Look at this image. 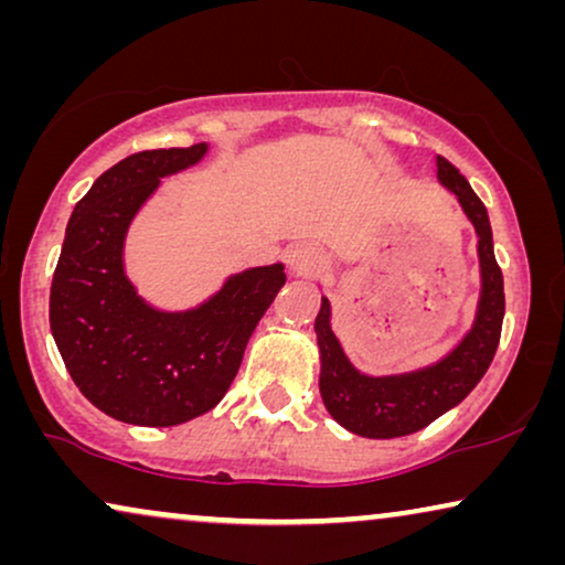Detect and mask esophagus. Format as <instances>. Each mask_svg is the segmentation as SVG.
<instances>
[{"mask_svg": "<svg viewBox=\"0 0 565 565\" xmlns=\"http://www.w3.org/2000/svg\"><path fill=\"white\" fill-rule=\"evenodd\" d=\"M285 265L292 275H308L323 265V254L313 244H296L285 252Z\"/></svg>", "mask_w": 565, "mask_h": 565, "instance_id": "obj_1", "label": "esophagus"}]
</instances>
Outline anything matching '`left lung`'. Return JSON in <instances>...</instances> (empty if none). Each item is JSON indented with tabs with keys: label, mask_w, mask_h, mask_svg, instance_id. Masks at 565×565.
<instances>
[{
	"label": "left lung",
	"mask_w": 565,
	"mask_h": 565,
	"mask_svg": "<svg viewBox=\"0 0 565 565\" xmlns=\"http://www.w3.org/2000/svg\"><path fill=\"white\" fill-rule=\"evenodd\" d=\"M437 180L458 198L462 213L476 228L481 292L473 323L445 358L427 367L367 375L347 358L342 342L331 329L329 298L321 296V311L313 323L321 362L319 388L327 412L352 435L391 439L424 429L476 388L497 354L504 321V277L493 257L489 213L466 177L443 157H437Z\"/></svg>",
	"instance_id": "1"
}]
</instances>
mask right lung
Wrapping results in <instances>:
<instances>
[{
  "label": "right lung",
  "mask_w": 565,
  "mask_h": 565,
  "mask_svg": "<svg viewBox=\"0 0 565 565\" xmlns=\"http://www.w3.org/2000/svg\"><path fill=\"white\" fill-rule=\"evenodd\" d=\"M207 143L130 153L74 205L51 282V334L89 404L136 427H174L218 404L285 265L228 275L203 303L167 311L126 273L130 223L164 177L195 167Z\"/></svg>",
  "instance_id": "add662e5"
}]
</instances>
